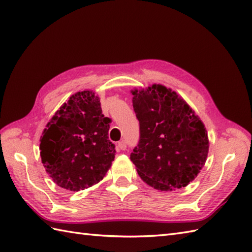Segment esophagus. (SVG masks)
<instances>
[{"label":"esophagus","mask_w":252,"mask_h":252,"mask_svg":"<svg viewBox=\"0 0 252 252\" xmlns=\"http://www.w3.org/2000/svg\"><path fill=\"white\" fill-rule=\"evenodd\" d=\"M118 147H119L121 151H125V149L126 148V141H120L119 143H118Z\"/></svg>","instance_id":"1"}]
</instances>
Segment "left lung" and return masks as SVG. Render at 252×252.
<instances>
[{
  "label": "left lung",
  "instance_id": "obj_1",
  "mask_svg": "<svg viewBox=\"0 0 252 252\" xmlns=\"http://www.w3.org/2000/svg\"><path fill=\"white\" fill-rule=\"evenodd\" d=\"M140 142L131 153L141 179L155 189H182L206 163L208 133L200 118L171 89L153 84L131 91Z\"/></svg>",
  "mask_w": 252,
  "mask_h": 252
}]
</instances>
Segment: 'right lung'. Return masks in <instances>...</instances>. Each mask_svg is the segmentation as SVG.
<instances>
[{"mask_svg": "<svg viewBox=\"0 0 252 252\" xmlns=\"http://www.w3.org/2000/svg\"><path fill=\"white\" fill-rule=\"evenodd\" d=\"M109 118L93 91L71 95L47 122L40 140L45 171L65 189H89L104 179L115 159Z\"/></svg>", "mask_w": 252, "mask_h": 252, "instance_id": "add662e5", "label": "right lung"}]
</instances>
